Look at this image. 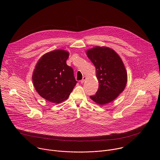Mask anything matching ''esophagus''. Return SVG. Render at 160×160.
<instances>
[{
	"label": "esophagus",
	"mask_w": 160,
	"mask_h": 160,
	"mask_svg": "<svg viewBox=\"0 0 160 160\" xmlns=\"http://www.w3.org/2000/svg\"><path fill=\"white\" fill-rule=\"evenodd\" d=\"M86 78H87V77H83V78H82V80L80 81V82H81L82 83H84V82H85V80H86Z\"/></svg>",
	"instance_id": "34e87169"
}]
</instances>
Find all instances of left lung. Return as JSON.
I'll list each match as a JSON object with an SVG mask.
<instances>
[{
    "instance_id": "obj_1",
    "label": "left lung",
    "mask_w": 160,
    "mask_h": 160,
    "mask_svg": "<svg viewBox=\"0 0 160 160\" xmlns=\"http://www.w3.org/2000/svg\"><path fill=\"white\" fill-rule=\"evenodd\" d=\"M87 55L96 68L99 88L90 98L103 105L114 100L124 90L127 73L120 56L113 49L97 46L87 51Z\"/></svg>"
}]
</instances>
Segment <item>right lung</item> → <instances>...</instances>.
<instances>
[{
  "instance_id": "add662e5",
  "label": "right lung",
  "mask_w": 160,
  "mask_h": 160,
  "mask_svg": "<svg viewBox=\"0 0 160 160\" xmlns=\"http://www.w3.org/2000/svg\"><path fill=\"white\" fill-rule=\"evenodd\" d=\"M68 56L64 50H55L44 54L35 67L34 87L47 101L60 103L67 100L77 83L73 68L66 63Z\"/></svg>"
}]
</instances>
